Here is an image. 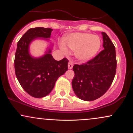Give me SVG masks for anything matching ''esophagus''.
<instances>
[{
	"instance_id": "1",
	"label": "esophagus",
	"mask_w": 133,
	"mask_h": 133,
	"mask_svg": "<svg viewBox=\"0 0 133 133\" xmlns=\"http://www.w3.org/2000/svg\"><path fill=\"white\" fill-rule=\"evenodd\" d=\"M72 66H73V63L72 62H68V68L69 69H71L72 68Z\"/></svg>"
}]
</instances>
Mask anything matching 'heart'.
I'll return each instance as SVG.
<instances>
[{"label": "heart", "mask_w": 133, "mask_h": 133, "mask_svg": "<svg viewBox=\"0 0 133 133\" xmlns=\"http://www.w3.org/2000/svg\"><path fill=\"white\" fill-rule=\"evenodd\" d=\"M63 41L67 47L74 51L76 57L81 61H87L94 57L99 50L101 44L99 36L83 32L69 34L64 37ZM65 45L61 43L60 48L67 54L68 50Z\"/></svg>", "instance_id": "b5f03b06"}]
</instances>
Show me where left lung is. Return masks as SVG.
Segmentation results:
<instances>
[{
  "label": "left lung",
  "instance_id": "8db88e82",
  "mask_svg": "<svg viewBox=\"0 0 133 133\" xmlns=\"http://www.w3.org/2000/svg\"><path fill=\"white\" fill-rule=\"evenodd\" d=\"M103 47L95 57L84 64H74L72 89L81 99L91 101L101 97L110 88L116 72L115 47L105 32H102Z\"/></svg>",
  "mask_w": 133,
  "mask_h": 133
}]
</instances>
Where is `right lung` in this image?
Instances as JSON below:
<instances>
[{
    "label": "right lung",
    "instance_id": "add662e5",
    "mask_svg": "<svg viewBox=\"0 0 133 133\" xmlns=\"http://www.w3.org/2000/svg\"><path fill=\"white\" fill-rule=\"evenodd\" d=\"M52 29L44 27L31 28L17 42L15 54V72L20 84L25 92L34 97L48 95L54 88L57 79L68 71V60L56 61L49 49L40 57H33L29 53V45L38 38L51 37Z\"/></svg>",
    "mask_w": 133,
    "mask_h": 133
}]
</instances>
